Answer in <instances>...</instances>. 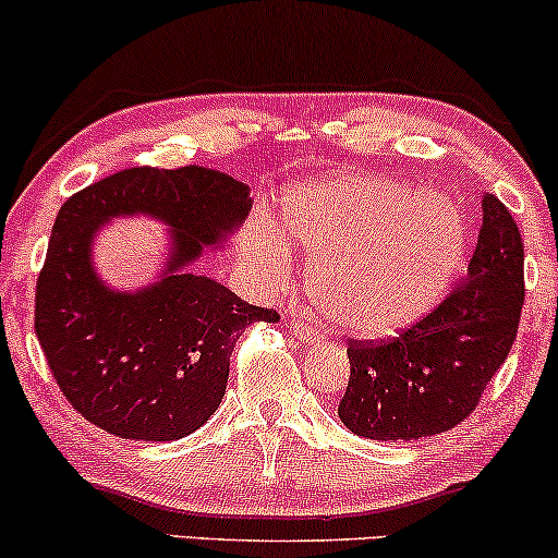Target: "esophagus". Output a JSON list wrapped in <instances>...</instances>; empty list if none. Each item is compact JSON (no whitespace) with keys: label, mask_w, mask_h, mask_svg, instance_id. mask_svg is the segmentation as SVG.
<instances>
[{"label":"esophagus","mask_w":558,"mask_h":558,"mask_svg":"<svg viewBox=\"0 0 558 558\" xmlns=\"http://www.w3.org/2000/svg\"><path fill=\"white\" fill-rule=\"evenodd\" d=\"M291 332L296 335L299 340H304V343H314V340H319L317 327H312V325H308V322H304L301 317H293Z\"/></svg>","instance_id":"34e87169"}]
</instances>
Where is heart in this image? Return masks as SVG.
Here are the masks:
<instances>
[{
	"label": "heart",
	"mask_w": 558,
	"mask_h": 558,
	"mask_svg": "<svg viewBox=\"0 0 558 558\" xmlns=\"http://www.w3.org/2000/svg\"><path fill=\"white\" fill-rule=\"evenodd\" d=\"M291 244L312 257L308 291L335 325L381 335L413 322L452 278L462 252V218L449 199L377 177H332L293 186L280 199ZM270 270L288 265L272 228L252 236Z\"/></svg>",
	"instance_id": "1"
}]
</instances>
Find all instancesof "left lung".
Wrapping results in <instances>:
<instances>
[{
  "label": "left lung",
  "mask_w": 558,
  "mask_h": 558,
  "mask_svg": "<svg viewBox=\"0 0 558 558\" xmlns=\"http://www.w3.org/2000/svg\"><path fill=\"white\" fill-rule=\"evenodd\" d=\"M525 304V250L512 213L483 197V223L468 272L432 312L395 338L348 340L345 395L338 415L353 434L379 441L449 432L478 408L507 361Z\"/></svg>",
  "instance_id": "8db88e82"
}]
</instances>
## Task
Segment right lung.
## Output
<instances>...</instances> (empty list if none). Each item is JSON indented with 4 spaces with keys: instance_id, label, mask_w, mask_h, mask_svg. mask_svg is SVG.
Instances as JSON below:
<instances>
[{
    "instance_id": "add662e5",
    "label": "right lung",
    "mask_w": 558,
    "mask_h": 558,
    "mask_svg": "<svg viewBox=\"0 0 558 558\" xmlns=\"http://www.w3.org/2000/svg\"><path fill=\"white\" fill-rule=\"evenodd\" d=\"M246 210V186L205 166H134L62 205L36 280V335L85 421L122 439L173 441L218 411L239 332L280 314L184 267ZM122 211L156 214L178 233L170 270L140 294L109 292L89 265L95 228Z\"/></svg>"
}]
</instances>
